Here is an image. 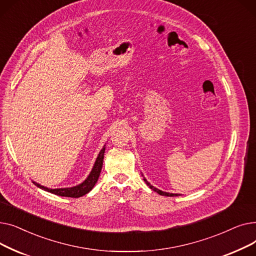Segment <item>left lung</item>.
Here are the masks:
<instances>
[{"instance_id": "obj_1", "label": "left lung", "mask_w": 256, "mask_h": 256, "mask_svg": "<svg viewBox=\"0 0 256 256\" xmlns=\"http://www.w3.org/2000/svg\"><path fill=\"white\" fill-rule=\"evenodd\" d=\"M142 176H143V174H142ZM143 180H144V182H146V184L152 190H154V192H156L158 194H160V195H162V196H168V197H173V196H180V194H173V193H168V192H164V191H162V190H158V189H156V188H154V186H152L146 180V178L143 176Z\"/></svg>"}]
</instances>
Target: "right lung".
<instances>
[{"label": "right lung", "instance_id": "obj_1", "mask_svg": "<svg viewBox=\"0 0 256 256\" xmlns=\"http://www.w3.org/2000/svg\"><path fill=\"white\" fill-rule=\"evenodd\" d=\"M104 150H106V145H104L102 150L100 152V154L96 160V163H94V165L89 173V176L83 182H80V184L70 186V188H57V189H50V188L42 186L36 182H33V184L35 186H37L38 188H40L42 190H44L46 192H50L52 194H55L58 196L72 197V198L82 197V196L86 195L87 193H89L93 189V186H96V184L100 178V171L102 168Z\"/></svg>", "mask_w": 256, "mask_h": 256}]
</instances>
